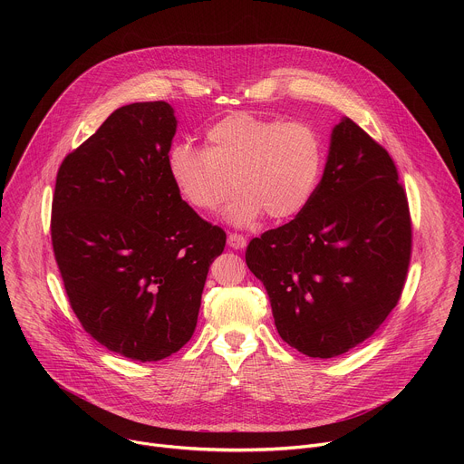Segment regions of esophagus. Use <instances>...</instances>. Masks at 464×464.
I'll return each mask as SVG.
<instances>
[{"label":"esophagus","instance_id":"esophagus-1","mask_svg":"<svg viewBox=\"0 0 464 464\" xmlns=\"http://www.w3.org/2000/svg\"><path fill=\"white\" fill-rule=\"evenodd\" d=\"M227 244H229V247H233V249H244L246 244H247V240H246V237H242V235L229 233V235H227Z\"/></svg>","mask_w":464,"mask_h":464}]
</instances>
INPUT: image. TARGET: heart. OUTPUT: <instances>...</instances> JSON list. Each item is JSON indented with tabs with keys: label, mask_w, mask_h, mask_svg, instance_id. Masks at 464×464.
Here are the masks:
<instances>
[{
	"label": "heart",
	"mask_w": 464,
	"mask_h": 464,
	"mask_svg": "<svg viewBox=\"0 0 464 464\" xmlns=\"http://www.w3.org/2000/svg\"><path fill=\"white\" fill-rule=\"evenodd\" d=\"M323 163V140L312 126L246 111L213 122L206 149L183 141L167 152L169 178L194 211L215 213L233 185L238 188L226 209V220L238 227L264 215L276 222L299 217L317 190Z\"/></svg>",
	"instance_id": "b5f03b06"
}]
</instances>
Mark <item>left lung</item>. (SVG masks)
<instances>
[{
  "instance_id": "obj_1",
  "label": "left lung",
  "mask_w": 464,
  "mask_h": 464,
  "mask_svg": "<svg viewBox=\"0 0 464 464\" xmlns=\"http://www.w3.org/2000/svg\"><path fill=\"white\" fill-rule=\"evenodd\" d=\"M411 220L399 172L349 117L330 134L308 208L253 238L246 264L268 292L279 336L310 358L371 338L401 299Z\"/></svg>"
}]
</instances>
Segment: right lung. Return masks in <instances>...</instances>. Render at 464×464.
Returning <instances> with one entry per match:
<instances>
[{
    "label": "right lung",
    "instance_id": "obj_1",
    "mask_svg": "<svg viewBox=\"0 0 464 464\" xmlns=\"http://www.w3.org/2000/svg\"><path fill=\"white\" fill-rule=\"evenodd\" d=\"M176 126L165 101L117 108L65 156L53 196L51 240L73 312L93 340L138 362L190 340L226 246L169 178Z\"/></svg>",
    "mask_w": 464,
    "mask_h": 464
}]
</instances>
